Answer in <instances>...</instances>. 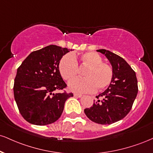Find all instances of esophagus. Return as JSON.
Listing matches in <instances>:
<instances>
[{
	"mask_svg": "<svg viewBox=\"0 0 153 153\" xmlns=\"http://www.w3.org/2000/svg\"><path fill=\"white\" fill-rule=\"evenodd\" d=\"M73 95H74V97H82L81 94H78V93H74Z\"/></svg>",
	"mask_w": 153,
	"mask_h": 153,
	"instance_id": "34e87169",
	"label": "esophagus"
}]
</instances>
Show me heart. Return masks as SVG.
Masks as SVG:
<instances>
[{"instance_id": "1", "label": "heart", "mask_w": 153, "mask_h": 153, "mask_svg": "<svg viewBox=\"0 0 153 153\" xmlns=\"http://www.w3.org/2000/svg\"><path fill=\"white\" fill-rule=\"evenodd\" d=\"M102 58L98 53L88 52L80 56L65 55L59 62V71L62 78L70 81L76 76L77 65L85 66L84 79H76L70 82V90L77 93H91L96 90H103L110 85L113 78L112 66L102 62Z\"/></svg>"}]
</instances>
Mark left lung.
<instances>
[{
    "mask_svg": "<svg viewBox=\"0 0 153 153\" xmlns=\"http://www.w3.org/2000/svg\"><path fill=\"white\" fill-rule=\"evenodd\" d=\"M107 57L113 70V78L108 89L96 96L93 106L84 110L93 122L110 125L128 115L137 96L138 87L135 72L120 56L105 49L97 50ZM103 99L100 100L99 97Z\"/></svg>",
    "mask_w": 153,
    "mask_h": 153,
    "instance_id": "8db88e82",
    "label": "left lung"
}]
</instances>
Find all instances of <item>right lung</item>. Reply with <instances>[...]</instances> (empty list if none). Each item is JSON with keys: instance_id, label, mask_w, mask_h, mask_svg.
I'll use <instances>...</instances> for the list:
<instances>
[{"instance_id": "1", "label": "right lung", "mask_w": 153, "mask_h": 153, "mask_svg": "<svg viewBox=\"0 0 153 153\" xmlns=\"http://www.w3.org/2000/svg\"><path fill=\"white\" fill-rule=\"evenodd\" d=\"M69 52L65 48L51 45L33 51L17 70L14 97L25 120L37 126L56 122L62 113L72 93H53L67 87L59 71V62Z\"/></svg>"}]
</instances>
